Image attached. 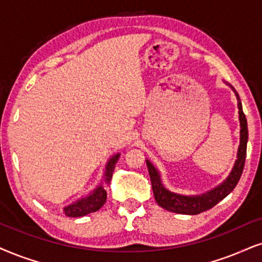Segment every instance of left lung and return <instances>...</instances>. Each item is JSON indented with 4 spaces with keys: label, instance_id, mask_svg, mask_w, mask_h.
Returning <instances> with one entry per match:
<instances>
[{
    "label": "left lung",
    "instance_id": "left-lung-1",
    "mask_svg": "<svg viewBox=\"0 0 262 262\" xmlns=\"http://www.w3.org/2000/svg\"><path fill=\"white\" fill-rule=\"evenodd\" d=\"M235 92V90H234ZM238 101V109H239V121H241V144L238 148V156L235 164L233 166V170L227 177L222 185L216 187L215 189L210 190V192L205 193L203 195H195V196H185L171 193L169 190L164 188L163 183L160 181L159 172H158L156 167H154L149 161L147 160V167L148 172H149L151 188H153L154 198H156L157 203L161 208L169 210V211L177 212V214H186V215H196L200 212L206 211V210L211 209L215 206L219 202H221L225 196H227L234 187L237 186L238 181H239L242 172L244 169L245 157H247V142H248V124L247 118L243 113V108H242V102L239 98V95L235 92Z\"/></svg>",
    "mask_w": 262,
    "mask_h": 262
}]
</instances>
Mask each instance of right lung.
Masks as SVG:
<instances>
[{
    "mask_svg": "<svg viewBox=\"0 0 262 262\" xmlns=\"http://www.w3.org/2000/svg\"><path fill=\"white\" fill-rule=\"evenodd\" d=\"M119 159V154H116L109 160V163L106 164L105 169V182L111 183L113 172H114L115 163ZM106 200V192L104 188L102 187H98L93 193H91L86 198H81L77 200L74 204L67 206L64 208V214H66L68 217H81V216H85L90 212H95L97 210H99L104 205Z\"/></svg>",
    "mask_w": 262,
    "mask_h": 262,
    "instance_id": "1",
    "label": "right lung"
}]
</instances>
